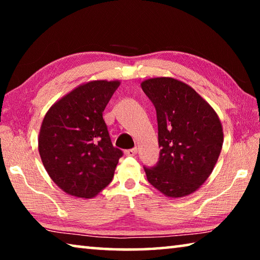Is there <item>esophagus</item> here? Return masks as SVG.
<instances>
[{
    "instance_id": "34e87169",
    "label": "esophagus",
    "mask_w": 260,
    "mask_h": 260,
    "mask_svg": "<svg viewBox=\"0 0 260 260\" xmlns=\"http://www.w3.org/2000/svg\"><path fill=\"white\" fill-rule=\"evenodd\" d=\"M125 153H126V156H131V157H133V156H135V155H136V153H138V148L128 149V150H126V151H125Z\"/></svg>"
}]
</instances>
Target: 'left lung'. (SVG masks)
Listing matches in <instances>:
<instances>
[{
	"label": "left lung",
	"instance_id": "left-lung-1",
	"mask_svg": "<svg viewBox=\"0 0 260 260\" xmlns=\"http://www.w3.org/2000/svg\"><path fill=\"white\" fill-rule=\"evenodd\" d=\"M156 108L159 161L147 179L171 199L195 192L212 173L223 143L214 109L187 83L170 77L141 82Z\"/></svg>",
	"mask_w": 260,
	"mask_h": 260
}]
</instances>
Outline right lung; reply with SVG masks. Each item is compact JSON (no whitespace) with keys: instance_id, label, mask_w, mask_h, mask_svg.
<instances>
[{"instance_id":"right-lung-1","label":"right lung","mask_w":260,"mask_h":260,"mask_svg":"<svg viewBox=\"0 0 260 260\" xmlns=\"http://www.w3.org/2000/svg\"><path fill=\"white\" fill-rule=\"evenodd\" d=\"M119 80L81 83L51 105L38 138L42 164L61 190L93 199L111 182L122 151L112 146L103 111Z\"/></svg>"}]
</instances>
